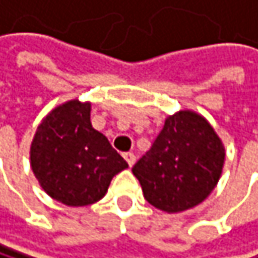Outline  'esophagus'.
Masks as SVG:
<instances>
[{"label":"esophagus","mask_w":258,"mask_h":258,"mask_svg":"<svg viewBox=\"0 0 258 258\" xmlns=\"http://www.w3.org/2000/svg\"><path fill=\"white\" fill-rule=\"evenodd\" d=\"M123 158H125V161L128 162V165H130V167L136 162V156H135L133 152H126V153H123Z\"/></svg>","instance_id":"34e87169"}]
</instances>
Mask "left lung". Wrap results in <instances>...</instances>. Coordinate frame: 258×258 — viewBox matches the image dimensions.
<instances>
[{
  "instance_id": "left-lung-1",
  "label": "left lung",
  "mask_w": 258,
  "mask_h": 258,
  "mask_svg": "<svg viewBox=\"0 0 258 258\" xmlns=\"http://www.w3.org/2000/svg\"><path fill=\"white\" fill-rule=\"evenodd\" d=\"M224 147L207 120L192 111L170 116L152 148L135 165L145 200L165 212L204 201L217 185Z\"/></svg>"
}]
</instances>
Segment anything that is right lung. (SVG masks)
Instances as JSON below:
<instances>
[{
  "instance_id": "1",
  "label": "right lung",
  "mask_w": 258,
  "mask_h": 258,
  "mask_svg": "<svg viewBox=\"0 0 258 258\" xmlns=\"http://www.w3.org/2000/svg\"><path fill=\"white\" fill-rule=\"evenodd\" d=\"M90 103L71 100L49 113L31 147L34 175L47 195L66 206L99 201L128 167L106 136L94 130Z\"/></svg>"
}]
</instances>
